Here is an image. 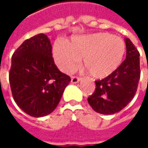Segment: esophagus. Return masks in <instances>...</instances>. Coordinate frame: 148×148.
<instances>
[{"mask_svg":"<svg viewBox=\"0 0 148 148\" xmlns=\"http://www.w3.org/2000/svg\"><path fill=\"white\" fill-rule=\"evenodd\" d=\"M80 81H81V78H79V77H71V82L73 83V84H77V83L79 82Z\"/></svg>","mask_w":148,"mask_h":148,"instance_id":"esophagus-1","label":"esophagus"}]
</instances>
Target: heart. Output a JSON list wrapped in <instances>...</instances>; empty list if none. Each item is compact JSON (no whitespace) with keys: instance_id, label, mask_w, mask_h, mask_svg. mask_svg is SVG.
Returning a JSON list of instances; mask_svg holds the SVG:
<instances>
[{"instance_id":"heart-1","label":"heart","mask_w":148,"mask_h":148,"mask_svg":"<svg viewBox=\"0 0 148 148\" xmlns=\"http://www.w3.org/2000/svg\"><path fill=\"white\" fill-rule=\"evenodd\" d=\"M126 45L121 38L108 33L74 36L69 43L57 41L53 54L59 69L64 73L75 71L83 58V66L95 79L110 76L122 62Z\"/></svg>"}]
</instances>
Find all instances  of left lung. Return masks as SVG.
Masks as SVG:
<instances>
[{"instance_id":"8db88e82","label":"left lung","mask_w":148,"mask_h":148,"mask_svg":"<svg viewBox=\"0 0 148 148\" xmlns=\"http://www.w3.org/2000/svg\"><path fill=\"white\" fill-rule=\"evenodd\" d=\"M126 59L110 76L95 82L94 94L88 98L95 112L113 114L132 100L140 79V54L129 38H124Z\"/></svg>"}]
</instances>
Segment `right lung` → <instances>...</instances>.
Returning <instances> with one entry per match:
<instances>
[{"label": "right lung", "instance_id": "add662e5", "mask_svg": "<svg viewBox=\"0 0 148 148\" xmlns=\"http://www.w3.org/2000/svg\"><path fill=\"white\" fill-rule=\"evenodd\" d=\"M15 103L33 117L51 114L71 82L54 63L52 44L48 36L39 34L25 40L14 52L9 74Z\"/></svg>", "mask_w": 148, "mask_h": 148}]
</instances>
